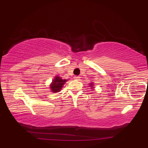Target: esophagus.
Segmentation results:
<instances>
[{
	"label": "esophagus",
	"instance_id": "34e87169",
	"mask_svg": "<svg viewBox=\"0 0 148 148\" xmlns=\"http://www.w3.org/2000/svg\"><path fill=\"white\" fill-rule=\"evenodd\" d=\"M74 78V79H75V80H77V81H79V80H80V78H81V77H80V76H75Z\"/></svg>",
	"mask_w": 148,
	"mask_h": 148
}]
</instances>
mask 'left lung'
Listing matches in <instances>:
<instances>
[{"mask_svg": "<svg viewBox=\"0 0 148 148\" xmlns=\"http://www.w3.org/2000/svg\"><path fill=\"white\" fill-rule=\"evenodd\" d=\"M89 85H90V88L91 89H93L94 90V88H95V86H94V83L93 82H91L90 84H89Z\"/></svg>", "mask_w": 148, "mask_h": 148, "instance_id": "8db88e82", "label": "left lung"}]
</instances>
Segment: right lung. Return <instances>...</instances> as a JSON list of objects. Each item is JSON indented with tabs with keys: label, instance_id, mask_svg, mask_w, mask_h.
Listing matches in <instances>:
<instances>
[{
	"label": "right lung",
	"instance_id": "1",
	"mask_svg": "<svg viewBox=\"0 0 148 148\" xmlns=\"http://www.w3.org/2000/svg\"><path fill=\"white\" fill-rule=\"evenodd\" d=\"M67 79H62L60 76H55L54 79L52 80L51 84L49 86L51 92L56 93L60 92L63 87L64 84L67 82Z\"/></svg>",
	"mask_w": 148,
	"mask_h": 148
}]
</instances>
